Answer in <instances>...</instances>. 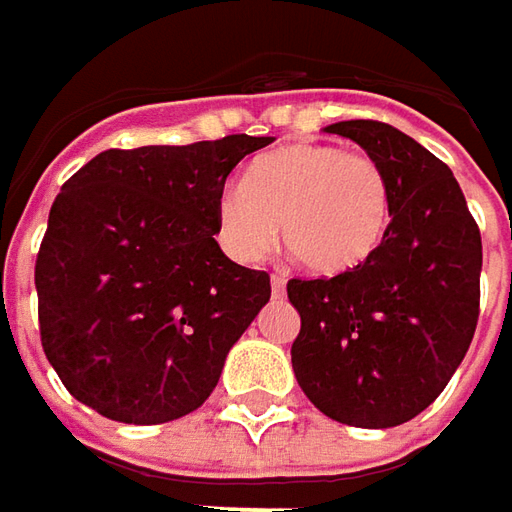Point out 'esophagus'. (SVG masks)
I'll return each mask as SVG.
<instances>
[{"instance_id":"1","label":"esophagus","mask_w":512,"mask_h":512,"mask_svg":"<svg viewBox=\"0 0 512 512\" xmlns=\"http://www.w3.org/2000/svg\"><path fill=\"white\" fill-rule=\"evenodd\" d=\"M285 279H282V276H273V279H270V293H273V296H276V299H282V296H285Z\"/></svg>"}]
</instances>
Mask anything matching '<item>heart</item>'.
<instances>
[{
    "label": "heart",
    "mask_w": 512,
    "mask_h": 512,
    "mask_svg": "<svg viewBox=\"0 0 512 512\" xmlns=\"http://www.w3.org/2000/svg\"><path fill=\"white\" fill-rule=\"evenodd\" d=\"M393 213L384 168L364 150L299 142L250 162L242 187L216 199V236L230 259L253 265L279 239L319 276L364 265L382 247Z\"/></svg>",
    "instance_id": "1"
}]
</instances>
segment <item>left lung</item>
I'll list each match as a JSON object with an SVG mask.
<instances>
[{
	"instance_id": "left-lung-1",
	"label": "left lung",
	"mask_w": 512,
	"mask_h": 512,
	"mask_svg": "<svg viewBox=\"0 0 512 512\" xmlns=\"http://www.w3.org/2000/svg\"><path fill=\"white\" fill-rule=\"evenodd\" d=\"M387 173L393 213L382 247L356 270L290 279L302 316L293 373L325 416L396 427L436 402L479 322L482 233L456 176L416 139L373 119L325 128Z\"/></svg>"
}]
</instances>
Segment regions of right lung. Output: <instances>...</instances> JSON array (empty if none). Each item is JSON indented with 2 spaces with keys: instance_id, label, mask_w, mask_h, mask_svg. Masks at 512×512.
I'll use <instances>...</instances> for the list:
<instances>
[{
  "instance_id": "1",
  "label": "right lung",
  "mask_w": 512,
  "mask_h": 512,
  "mask_svg": "<svg viewBox=\"0 0 512 512\" xmlns=\"http://www.w3.org/2000/svg\"><path fill=\"white\" fill-rule=\"evenodd\" d=\"M270 136L110 148L50 207L36 256L39 336L73 399L125 424L202 407L227 350L270 299L265 270L230 262L216 199Z\"/></svg>"
}]
</instances>
